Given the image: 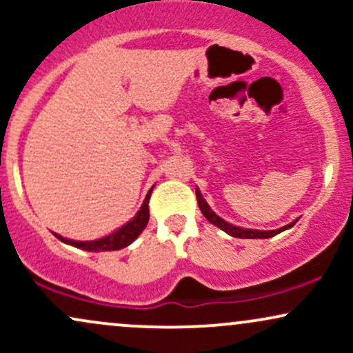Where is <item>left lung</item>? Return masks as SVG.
Masks as SVG:
<instances>
[{
	"instance_id": "left-lung-1",
	"label": "left lung",
	"mask_w": 353,
	"mask_h": 353,
	"mask_svg": "<svg viewBox=\"0 0 353 353\" xmlns=\"http://www.w3.org/2000/svg\"><path fill=\"white\" fill-rule=\"evenodd\" d=\"M196 196H197V204H199V209H201V212L204 214V217L208 219L210 224H214V225H216V228L222 229V230H224V232H228L229 236H232V237H239V239H269V237H274V236H277V234L283 232V230L294 228L295 222L299 221V219H295V221L290 222V224L283 225V228L275 229V230H257V229L237 228V225L229 224L228 221H224V219L219 217L217 214L209 208L208 201H205L204 197H202L199 188H196Z\"/></svg>"
}]
</instances>
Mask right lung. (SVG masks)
<instances>
[{
  "instance_id": "1",
  "label": "right lung",
  "mask_w": 353,
  "mask_h": 353,
  "mask_svg": "<svg viewBox=\"0 0 353 353\" xmlns=\"http://www.w3.org/2000/svg\"><path fill=\"white\" fill-rule=\"evenodd\" d=\"M152 189L154 188H151V190L148 192V196H145L143 205H141V209L137 210L136 216L129 222H125L124 225H121L119 229H116L114 232L108 234V236L96 239V241H72V239H66L56 232L52 234H54L61 242H64V244L78 247V249H83V250H89V252H108V250L124 249V247L132 244V242L139 237V234L145 229V225H148L149 199H151Z\"/></svg>"
}]
</instances>
